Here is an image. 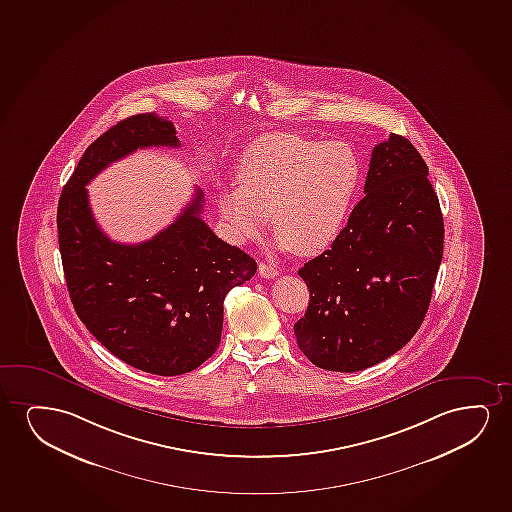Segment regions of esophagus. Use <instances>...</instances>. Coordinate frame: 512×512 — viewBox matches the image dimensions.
I'll return each instance as SVG.
<instances>
[{"instance_id":"1","label":"esophagus","mask_w":512,"mask_h":512,"mask_svg":"<svg viewBox=\"0 0 512 512\" xmlns=\"http://www.w3.org/2000/svg\"><path fill=\"white\" fill-rule=\"evenodd\" d=\"M259 274L262 278L273 279L278 276V269H274L273 266H269V264H260L259 266Z\"/></svg>"}]
</instances>
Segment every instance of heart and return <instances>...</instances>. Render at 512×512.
I'll use <instances>...</instances> for the list:
<instances>
[{
  "label": "heart",
  "mask_w": 512,
  "mask_h": 512,
  "mask_svg": "<svg viewBox=\"0 0 512 512\" xmlns=\"http://www.w3.org/2000/svg\"><path fill=\"white\" fill-rule=\"evenodd\" d=\"M361 173L358 154L342 140L267 133L241 153L238 187L222 189L217 206L234 241L259 238L271 217L279 248L312 257L346 227Z\"/></svg>",
  "instance_id": "obj_1"
}]
</instances>
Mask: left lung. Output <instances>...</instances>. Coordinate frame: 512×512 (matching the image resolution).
I'll use <instances>...</instances> for the list:
<instances>
[{
	"mask_svg": "<svg viewBox=\"0 0 512 512\" xmlns=\"http://www.w3.org/2000/svg\"><path fill=\"white\" fill-rule=\"evenodd\" d=\"M410 140L373 147L365 198L332 248L299 269L309 306L293 325L300 351L330 372H359L398 352L431 304L443 215Z\"/></svg>",
	"mask_w": 512,
	"mask_h": 512,
	"instance_id": "left-lung-1",
	"label": "left lung"
}]
</instances>
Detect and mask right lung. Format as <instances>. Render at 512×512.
Masks as SVG:
<instances>
[{"label":"right lung","instance_id":"obj_1","mask_svg":"<svg viewBox=\"0 0 512 512\" xmlns=\"http://www.w3.org/2000/svg\"><path fill=\"white\" fill-rule=\"evenodd\" d=\"M179 147L172 121L135 114L87 147L60 194V257L74 311L107 351L142 372L173 377L217 351L224 299L257 273V262L206 226L203 193L179 217L137 245L107 238L87 184L142 147Z\"/></svg>","mask_w":512,"mask_h":512}]
</instances>
